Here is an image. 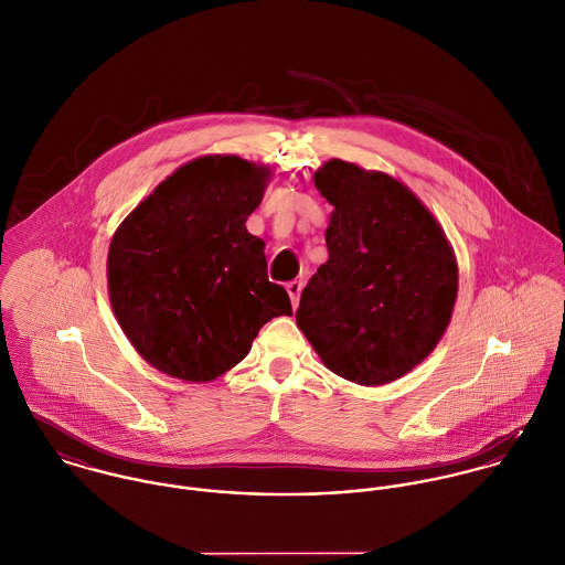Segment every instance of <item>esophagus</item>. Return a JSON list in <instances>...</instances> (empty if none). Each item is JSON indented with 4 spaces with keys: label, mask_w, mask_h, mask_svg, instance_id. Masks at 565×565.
Instances as JSON below:
<instances>
[{
    "label": "esophagus",
    "mask_w": 565,
    "mask_h": 565,
    "mask_svg": "<svg viewBox=\"0 0 565 565\" xmlns=\"http://www.w3.org/2000/svg\"><path fill=\"white\" fill-rule=\"evenodd\" d=\"M287 291H289L291 305H294V307H298V302H300V294H302V280H291V282H287Z\"/></svg>",
    "instance_id": "obj_1"
}]
</instances>
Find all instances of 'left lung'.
<instances>
[{
    "label": "left lung",
    "mask_w": 565,
    "mask_h": 565,
    "mask_svg": "<svg viewBox=\"0 0 565 565\" xmlns=\"http://www.w3.org/2000/svg\"><path fill=\"white\" fill-rule=\"evenodd\" d=\"M316 186L334 206L328 260L305 287L296 322L330 372L367 387L392 383L450 322L455 254L428 209L387 173L334 159Z\"/></svg>",
    "instance_id": "left-lung-1"
}]
</instances>
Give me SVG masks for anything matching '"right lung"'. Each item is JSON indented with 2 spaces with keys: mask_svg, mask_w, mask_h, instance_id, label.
<instances>
[{
  "mask_svg": "<svg viewBox=\"0 0 565 565\" xmlns=\"http://www.w3.org/2000/svg\"><path fill=\"white\" fill-rule=\"evenodd\" d=\"M267 167L239 157L182 164L117 228L108 291L137 352L169 376L206 383L235 367L258 330L291 316L267 278L265 243L245 231Z\"/></svg>",
  "mask_w": 565,
  "mask_h": 565,
  "instance_id": "1",
  "label": "right lung"
}]
</instances>
